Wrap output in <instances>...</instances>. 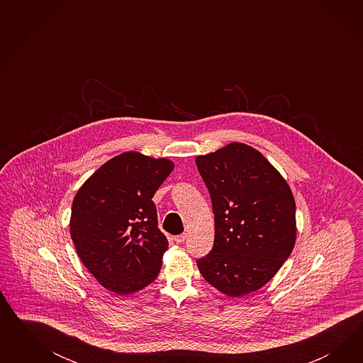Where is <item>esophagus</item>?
<instances>
[{
  "label": "esophagus",
  "instance_id": "esophagus-1",
  "mask_svg": "<svg viewBox=\"0 0 363 363\" xmlns=\"http://www.w3.org/2000/svg\"><path fill=\"white\" fill-rule=\"evenodd\" d=\"M186 233H182V234H179V235H176V237H174V241H176L177 243H182V242L186 240Z\"/></svg>",
  "mask_w": 363,
  "mask_h": 363
}]
</instances>
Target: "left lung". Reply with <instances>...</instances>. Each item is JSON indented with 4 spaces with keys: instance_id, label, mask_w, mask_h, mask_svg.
<instances>
[{
    "instance_id": "1",
    "label": "left lung",
    "mask_w": 363,
    "mask_h": 363,
    "mask_svg": "<svg viewBox=\"0 0 363 363\" xmlns=\"http://www.w3.org/2000/svg\"><path fill=\"white\" fill-rule=\"evenodd\" d=\"M214 213V245L197 259L202 277L230 297L266 285L293 252L296 201L262 154L233 143L196 158Z\"/></svg>"
}]
</instances>
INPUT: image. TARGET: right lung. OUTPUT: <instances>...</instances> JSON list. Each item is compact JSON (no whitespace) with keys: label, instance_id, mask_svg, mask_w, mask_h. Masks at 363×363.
I'll use <instances>...</instances> for the list:
<instances>
[{"label":"right lung","instance_id":"right-lung-1","mask_svg":"<svg viewBox=\"0 0 363 363\" xmlns=\"http://www.w3.org/2000/svg\"><path fill=\"white\" fill-rule=\"evenodd\" d=\"M174 164L137 152L111 158L79 187L70 235L78 257L101 285L125 296L152 284L167 240L152 198Z\"/></svg>","mask_w":363,"mask_h":363}]
</instances>
